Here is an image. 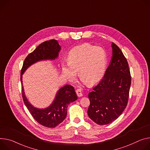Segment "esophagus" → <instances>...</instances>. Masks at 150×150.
<instances>
[{"instance_id":"obj_1","label":"esophagus","mask_w":150,"mask_h":150,"mask_svg":"<svg viewBox=\"0 0 150 150\" xmlns=\"http://www.w3.org/2000/svg\"><path fill=\"white\" fill-rule=\"evenodd\" d=\"M76 93L78 97H81V96H83V94L82 92H81V90L80 89H77L76 90Z\"/></svg>"}]
</instances>
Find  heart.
Segmentation results:
<instances>
[{
    "mask_svg": "<svg viewBox=\"0 0 150 150\" xmlns=\"http://www.w3.org/2000/svg\"><path fill=\"white\" fill-rule=\"evenodd\" d=\"M107 65V55L103 48L83 44L72 48L68 54V62H63L64 77L74 81L76 72L79 78L88 86L97 84L103 78Z\"/></svg>",
    "mask_w": 150,
    "mask_h": 150,
    "instance_id": "heart-1",
    "label": "heart"
}]
</instances>
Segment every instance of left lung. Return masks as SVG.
Here are the masks:
<instances>
[{"label":"left lung","mask_w":150,"mask_h":150,"mask_svg":"<svg viewBox=\"0 0 150 150\" xmlns=\"http://www.w3.org/2000/svg\"><path fill=\"white\" fill-rule=\"evenodd\" d=\"M111 47L112 57L103 78L88 94V115L99 125L110 124L121 115L127 105L131 85L126 57L115 44Z\"/></svg>","instance_id":"left-lung-1"}]
</instances>
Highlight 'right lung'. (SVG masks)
I'll return each instance as SVG.
<instances>
[{
  "instance_id": "obj_1",
  "label": "right lung",
  "mask_w": 150,
  "mask_h": 150,
  "mask_svg": "<svg viewBox=\"0 0 150 150\" xmlns=\"http://www.w3.org/2000/svg\"><path fill=\"white\" fill-rule=\"evenodd\" d=\"M60 50L61 47L55 39L40 44L27 56L21 71L24 103L34 119L40 125L49 128L56 127L66 118L68 105L78 99L75 89L70 85L64 86L57 91L54 100L49 106L45 108H38L33 106L25 96L23 85V75L30 66L38 62L56 60L59 57Z\"/></svg>"
}]
</instances>
